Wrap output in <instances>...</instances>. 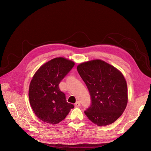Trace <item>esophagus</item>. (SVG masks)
Wrapping results in <instances>:
<instances>
[{
    "label": "esophagus",
    "mask_w": 151,
    "mask_h": 151,
    "mask_svg": "<svg viewBox=\"0 0 151 151\" xmlns=\"http://www.w3.org/2000/svg\"><path fill=\"white\" fill-rule=\"evenodd\" d=\"M75 106H76V107H78V106H81V104H80V101H76L75 104Z\"/></svg>",
    "instance_id": "esophagus-1"
}]
</instances>
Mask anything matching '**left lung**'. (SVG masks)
<instances>
[{"mask_svg":"<svg viewBox=\"0 0 151 151\" xmlns=\"http://www.w3.org/2000/svg\"><path fill=\"white\" fill-rule=\"evenodd\" d=\"M77 70L88 88L91 104L84 113L99 126L115 122L126 108L127 86L117 68L101 60L81 63Z\"/></svg>","mask_w":151,"mask_h":151,"instance_id":"obj_1","label":"left lung"}]
</instances>
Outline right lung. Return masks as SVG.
<instances>
[{
    "instance_id": "add662e5",
    "label": "right lung",
    "mask_w": 151,
    "mask_h": 151,
    "mask_svg": "<svg viewBox=\"0 0 151 151\" xmlns=\"http://www.w3.org/2000/svg\"><path fill=\"white\" fill-rule=\"evenodd\" d=\"M74 65L73 61L55 58L43 65L32 79L29 90L30 104L35 115L43 122L58 124L74 108L59 88Z\"/></svg>"
}]
</instances>
